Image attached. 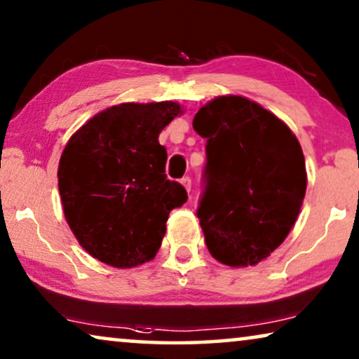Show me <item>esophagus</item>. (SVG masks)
Listing matches in <instances>:
<instances>
[{"label":"esophagus","mask_w":359,"mask_h":359,"mask_svg":"<svg viewBox=\"0 0 359 359\" xmlns=\"http://www.w3.org/2000/svg\"><path fill=\"white\" fill-rule=\"evenodd\" d=\"M180 184L184 185V189L187 190V192H190V190H192V180H190V177H184V179L180 180Z\"/></svg>","instance_id":"34e87169"}]
</instances>
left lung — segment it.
<instances>
[{"instance_id":"1","label":"left lung","mask_w":359,"mask_h":359,"mask_svg":"<svg viewBox=\"0 0 359 359\" xmlns=\"http://www.w3.org/2000/svg\"><path fill=\"white\" fill-rule=\"evenodd\" d=\"M207 140L197 217L215 259L255 266L283 245L302 207L307 172L290 128L259 103L217 97L194 118Z\"/></svg>"}]
</instances>
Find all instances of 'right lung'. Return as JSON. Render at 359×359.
Returning a JSON list of instances; mask_svg holds the SVG:
<instances>
[{"instance_id": "obj_1", "label": "right lung", "mask_w": 359, "mask_h": 359, "mask_svg": "<svg viewBox=\"0 0 359 359\" xmlns=\"http://www.w3.org/2000/svg\"><path fill=\"white\" fill-rule=\"evenodd\" d=\"M175 102L121 103L76 130L60 156L59 192L67 223L88 255L130 269L151 261L170 210L187 192L165 175L161 131L182 114Z\"/></svg>"}]
</instances>
